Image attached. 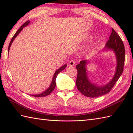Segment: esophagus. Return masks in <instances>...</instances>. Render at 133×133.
<instances>
[{
  "mask_svg": "<svg viewBox=\"0 0 133 133\" xmlns=\"http://www.w3.org/2000/svg\"><path fill=\"white\" fill-rule=\"evenodd\" d=\"M75 64V62L74 61V60H71L70 61L69 63V65L70 66H74V65Z\"/></svg>",
  "mask_w": 133,
  "mask_h": 133,
  "instance_id": "obj_1",
  "label": "esophagus"
}]
</instances>
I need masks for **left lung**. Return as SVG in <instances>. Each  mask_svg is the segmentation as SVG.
<instances>
[{"instance_id": "8db88e82", "label": "left lung", "mask_w": 133, "mask_h": 133, "mask_svg": "<svg viewBox=\"0 0 133 133\" xmlns=\"http://www.w3.org/2000/svg\"><path fill=\"white\" fill-rule=\"evenodd\" d=\"M105 49L113 50L116 55L117 61L116 72L114 77L106 85L98 86L91 83L89 81L86 72V65L87 62L86 60L81 61L80 63L76 66L78 71L76 85L79 91L86 97L90 98L98 97L109 93L122 74L125 63V46L120 36L113 29H112V32L109 39L106 43Z\"/></svg>"}]
</instances>
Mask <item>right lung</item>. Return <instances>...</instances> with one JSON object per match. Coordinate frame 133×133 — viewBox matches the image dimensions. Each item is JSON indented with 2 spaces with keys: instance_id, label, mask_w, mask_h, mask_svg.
<instances>
[{
  "instance_id": "1",
  "label": "right lung",
  "mask_w": 133,
  "mask_h": 133,
  "mask_svg": "<svg viewBox=\"0 0 133 133\" xmlns=\"http://www.w3.org/2000/svg\"><path fill=\"white\" fill-rule=\"evenodd\" d=\"M29 23H30V22L29 21L26 22L23 25H22V26L21 27L19 28V29H18V30L16 32V33L15 34V35H14L12 38L11 39V42H10V43L9 44V46H8V52H9V50H10V46H11V44H12V42L14 41V39H15L16 37V36L19 34V32H21L22 30H23V28L24 27H26V26H27V25L29 24ZM66 66H67V64H64V65H63V66H62L60 69H59L58 70H56V71H55V72L54 73V76H53V78H52V81L51 83L50 87L47 89V90H46V91H44L43 92L41 93V94H36V95H31L33 96V97H46V96H47V95H50L51 93L53 91V90H54L55 87V86H56V82H55V81H56V77H57L58 74H59V72H61L62 70H63L65 68H66Z\"/></svg>"
}]
</instances>
